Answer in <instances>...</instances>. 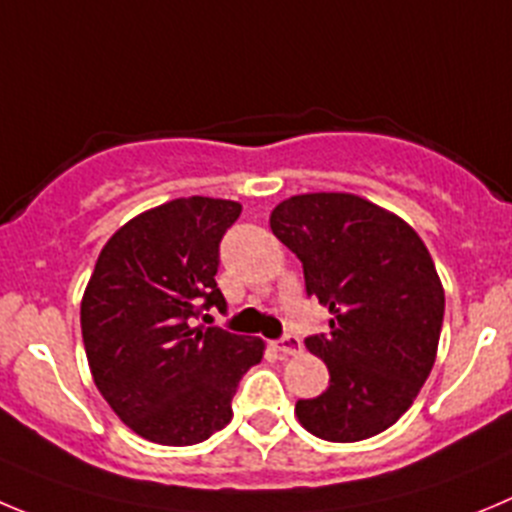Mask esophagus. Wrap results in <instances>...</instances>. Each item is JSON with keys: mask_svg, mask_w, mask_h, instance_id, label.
Masks as SVG:
<instances>
[{"mask_svg": "<svg viewBox=\"0 0 512 512\" xmlns=\"http://www.w3.org/2000/svg\"><path fill=\"white\" fill-rule=\"evenodd\" d=\"M275 348H278L283 356H295V353L303 351V341L298 336H283L280 341H275Z\"/></svg>", "mask_w": 512, "mask_h": 512, "instance_id": "34e87169", "label": "esophagus"}]
</instances>
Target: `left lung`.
I'll use <instances>...</instances> for the list:
<instances>
[{
    "label": "left lung",
    "mask_w": 512,
    "mask_h": 512,
    "mask_svg": "<svg viewBox=\"0 0 512 512\" xmlns=\"http://www.w3.org/2000/svg\"><path fill=\"white\" fill-rule=\"evenodd\" d=\"M272 234L303 262L305 290L331 313L308 336L331 384L295 404L298 422L328 442H358L412 407L437 358L444 290L422 237L369 199L298 194L270 214Z\"/></svg>",
    "instance_id": "left-lung-1"
}]
</instances>
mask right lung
Segmentation results:
<instances>
[{"label":"right lung","mask_w":512,"mask_h":512,"mask_svg":"<svg viewBox=\"0 0 512 512\" xmlns=\"http://www.w3.org/2000/svg\"><path fill=\"white\" fill-rule=\"evenodd\" d=\"M242 204L186 197L138 214L100 250L80 303L90 374L113 412L143 439L186 447L232 419V396L265 343L194 328L217 288L219 242Z\"/></svg>","instance_id":"obj_1"}]
</instances>
